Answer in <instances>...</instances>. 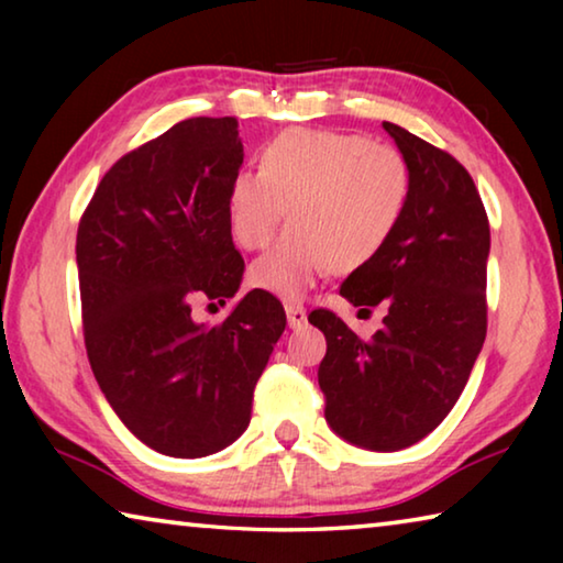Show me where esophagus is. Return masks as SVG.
<instances>
[{"label": "esophagus", "instance_id": "obj_1", "mask_svg": "<svg viewBox=\"0 0 563 563\" xmlns=\"http://www.w3.org/2000/svg\"><path fill=\"white\" fill-rule=\"evenodd\" d=\"M285 316H288V325L292 330H298V328L305 325V322H308V312H305V308H302V305H298V302L285 305Z\"/></svg>", "mask_w": 563, "mask_h": 563}]
</instances>
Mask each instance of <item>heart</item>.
Here are the masks:
<instances>
[{"instance_id":"obj_1","label":"heart","mask_w":563,"mask_h":563,"mask_svg":"<svg viewBox=\"0 0 563 563\" xmlns=\"http://www.w3.org/2000/svg\"><path fill=\"white\" fill-rule=\"evenodd\" d=\"M412 170L395 146L357 133L292 129L241 170L225 194L233 241L258 251L288 211L292 225L251 265V283L298 300L322 273H352L375 261L402 223Z\"/></svg>"}]
</instances>
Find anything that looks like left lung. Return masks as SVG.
Listing matches in <instances>:
<instances>
[{
	"mask_svg": "<svg viewBox=\"0 0 563 563\" xmlns=\"http://www.w3.org/2000/svg\"><path fill=\"white\" fill-rule=\"evenodd\" d=\"M412 170L402 223L385 251L340 285L355 308H385L383 328L360 340L335 312L312 310L328 352L318 367L325 419L342 440L397 452L450 415L487 338L489 221L460 161L397 123Z\"/></svg>",
	"mask_w": 563,
	"mask_h": 563,
	"instance_id": "left-lung-1",
	"label": "left lung"
}]
</instances>
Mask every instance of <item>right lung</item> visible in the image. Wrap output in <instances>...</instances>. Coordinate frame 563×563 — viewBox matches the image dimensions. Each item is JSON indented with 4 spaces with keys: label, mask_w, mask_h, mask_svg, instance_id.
I'll return each instance as SVG.
<instances>
[{
    "label": "right lung",
    "mask_w": 563,
    "mask_h": 563,
    "mask_svg": "<svg viewBox=\"0 0 563 563\" xmlns=\"http://www.w3.org/2000/svg\"><path fill=\"white\" fill-rule=\"evenodd\" d=\"M243 164L238 121L186 119L109 168L76 233L84 340L103 397L133 437L198 460L251 424L253 389L285 330L265 290L221 325L190 316L223 302L245 263L225 223V194Z\"/></svg>",
    "instance_id": "1"
}]
</instances>
